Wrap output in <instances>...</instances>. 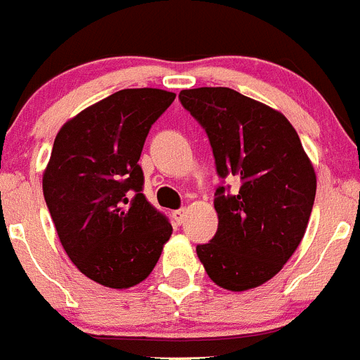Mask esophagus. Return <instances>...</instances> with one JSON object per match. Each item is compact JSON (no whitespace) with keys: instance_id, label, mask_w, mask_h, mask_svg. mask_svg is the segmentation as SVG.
<instances>
[{"instance_id":"34e87169","label":"esophagus","mask_w":360,"mask_h":360,"mask_svg":"<svg viewBox=\"0 0 360 360\" xmlns=\"http://www.w3.org/2000/svg\"><path fill=\"white\" fill-rule=\"evenodd\" d=\"M172 215H174V219H176V223L181 224L184 221V215H186V210H184V208H181V210H176Z\"/></svg>"}]
</instances>
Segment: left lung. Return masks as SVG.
Masks as SVG:
<instances>
[{"label": "left lung", "mask_w": 360, "mask_h": 360, "mask_svg": "<svg viewBox=\"0 0 360 360\" xmlns=\"http://www.w3.org/2000/svg\"><path fill=\"white\" fill-rule=\"evenodd\" d=\"M183 106L201 123L221 177L239 183L236 195L215 190L219 226L198 246L217 286L257 288L301 245L317 190L314 165L295 128L279 110L226 86L181 90Z\"/></svg>", "instance_id": "left-lung-1"}]
</instances>
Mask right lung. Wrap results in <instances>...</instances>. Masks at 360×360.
Instances as JSON below:
<instances>
[{
    "label": "right lung",
    "mask_w": 360,
    "mask_h": 360,
    "mask_svg": "<svg viewBox=\"0 0 360 360\" xmlns=\"http://www.w3.org/2000/svg\"><path fill=\"white\" fill-rule=\"evenodd\" d=\"M176 94L124 89L59 128L43 172V195L70 261L89 279L124 290L145 281L172 236L141 193L137 165L150 127Z\"/></svg>",
    "instance_id": "right-lung-1"
}]
</instances>
